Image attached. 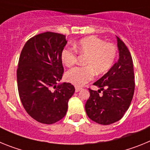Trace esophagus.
I'll list each match as a JSON object with an SVG mask.
<instances>
[{
  "label": "esophagus",
  "instance_id": "esophagus-1",
  "mask_svg": "<svg viewBox=\"0 0 150 150\" xmlns=\"http://www.w3.org/2000/svg\"><path fill=\"white\" fill-rule=\"evenodd\" d=\"M81 90H83V88H79V87H76V88H75V91H76V92H79V91H80Z\"/></svg>",
  "mask_w": 150,
  "mask_h": 150
}]
</instances>
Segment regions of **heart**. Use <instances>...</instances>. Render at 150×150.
Here are the masks:
<instances>
[{
  "label": "heart",
  "mask_w": 150,
  "mask_h": 150,
  "mask_svg": "<svg viewBox=\"0 0 150 150\" xmlns=\"http://www.w3.org/2000/svg\"><path fill=\"white\" fill-rule=\"evenodd\" d=\"M74 48H64L61 53L62 62L67 67H71L77 60L76 52L87 55L85 60L86 67L71 69L66 74V79L77 87L84 86L93 79L94 73L101 75L112 66L116 57V48L111 43H106L103 40L91 36L80 40L74 45Z\"/></svg>",
  "instance_id": "obj_1"
}]
</instances>
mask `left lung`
<instances>
[{
  "mask_svg": "<svg viewBox=\"0 0 150 150\" xmlns=\"http://www.w3.org/2000/svg\"><path fill=\"white\" fill-rule=\"evenodd\" d=\"M117 38L120 59L108 72L93 83L98 91L89 88L90 97L85 109L92 121L110 125L119 121L128 110L134 91L133 61L129 50ZM102 91V94H100Z\"/></svg>",
  "mask_w": 150,
  "mask_h": 150,
  "instance_id": "obj_1",
  "label": "left lung"
}]
</instances>
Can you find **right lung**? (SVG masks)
Instances as JSON below:
<instances>
[{
	"label": "right lung",
	"mask_w": 150,
	"mask_h": 150,
	"mask_svg": "<svg viewBox=\"0 0 150 150\" xmlns=\"http://www.w3.org/2000/svg\"><path fill=\"white\" fill-rule=\"evenodd\" d=\"M67 43L63 34L47 31L29 39L21 52L17 69L20 100L29 116L43 124H53L65 116L75 91L71 83L57 85L64 73L61 53Z\"/></svg>",
	"instance_id": "obj_1"
}]
</instances>
